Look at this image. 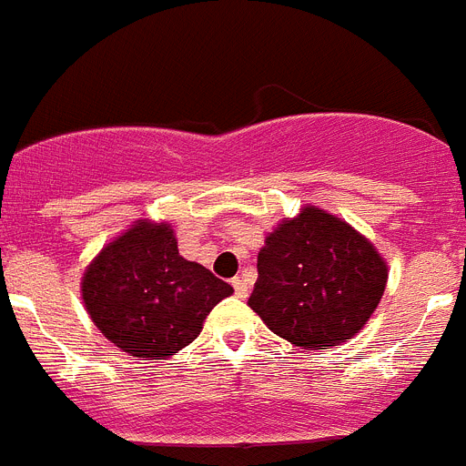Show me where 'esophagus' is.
I'll use <instances>...</instances> for the list:
<instances>
[{"label": "esophagus", "mask_w": 466, "mask_h": 466, "mask_svg": "<svg viewBox=\"0 0 466 466\" xmlns=\"http://www.w3.org/2000/svg\"><path fill=\"white\" fill-rule=\"evenodd\" d=\"M230 284H233V289H236V294L240 296V299H247V294H249V287H247L245 279L233 278V279H230Z\"/></svg>", "instance_id": "obj_1"}]
</instances>
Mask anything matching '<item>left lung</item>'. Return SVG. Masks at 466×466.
Segmentation results:
<instances>
[{
	"label": "left lung",
	"mask_w": 466,
	"mask_h": 466,
	"mask_svg": "<svg viewBox=\"0 0 466 466\" xmlns=\"http://www.w3.org/2000/svg\"><path fill=\"white\" fill-rule=\"evenodd\" d=\"M249 308L279 339L327 350L364 329L387 284V263L348 221L308 205L258 252Z\"/></svg>",
	"instance_id": "1"
}]
</instances>
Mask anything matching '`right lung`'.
Segmentation results:
<instances>
[{
    "label": "right lung",
    "instance_id": "add662e5",
    "mask_svg": "<svg viewBox=\"0 0 466 466\" xmlns=\"http://www.w3.org/2000/svg\"><path fill=\"white\" fill-rule=\"evenodd\" d=\"M233 294L205 266L177 249L170 224L135 221L102 247L81 279L95 327L130 357L166 360L198 339L205 317Z\"/></svg>",
    "mask_w": 466,
    "mask_h": 466
}]
</instances>
